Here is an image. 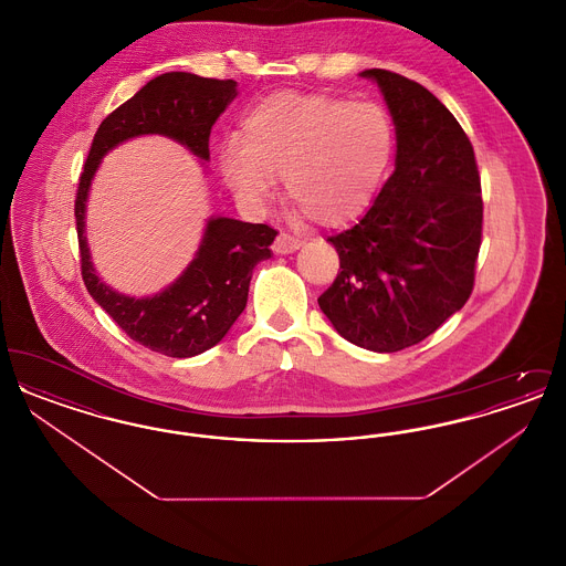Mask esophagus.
<instances>
[{
    "instance_id": "esophagus-1",
    "label": "esophagus",
    "mask_w": 566,
    "mask_h": 566,
    "mask_svg": "<svg viewBox=\"0 0 566 566\" xmlns=\"http://www.w3.org/2000/svg\"><path fill=\"white\" fill-rule=\"evenodd\" d=\"M298 248H301V240L295 238V235H291V233H286V231L277 233V238L273 242V250L277 254H289V252H295Z\"/></svg>"
}]
</instances>
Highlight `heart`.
Masks as SVG:
<instances>
[{
	"instance_id": "b5f03b06",
	"label": "heart",
	"mask_w": 566,
	"mask_h": 566,
	"mask_svg": "<svg viewBox=\"0 0 566 566\" xmlns=\"http://www.w3.org/2000/svg\"><path fill=\"white\" fill-rule=\"evenodd\" d=\"M397 150L390 112L371 99L284 91L243 116L240 139L220 146L224 182L263 206L284 174L289 199L323 224L363 214L381 189Z\"/></svg>"
}]
</instances>
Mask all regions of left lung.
Here are the masks:
<instances>
[{
	"label": "left lung",
	"instance_id": "obj_1",
	"mask_svg": "<svg viewBox=\"0 0 566 566\" xmlns=\"http://www.w3.org/2000/svg\"><path fill=\"white\" fill-rule=\"evenodd\" d=\"M374 78L397 127V167L354 227L331 235L335 282L318 305L354 346L420 344L473 293L484 201L473 146L429 88L388 70Z\"/></svg>",
	"mask_w": 566,
	"mask_h": 566
}]
</instances>
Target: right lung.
<instances>
[{
	"label": "right lung",
	"mask_w": 566,
	"mask_h": 566,
	"mask_svg": "<svg viewBox=\"0 0 566 566\" xmlns=\"http://www.w3.org/2000/svg\"><path fill=\"white\" fill-rule=\"evenodd\" d=\"M235 95V81L161 74L102 120L82 169L74 216L84 286L134 342L165 356L189 358L227 335L245 307L252 270L270 259L277 231L270 224L212 218L187 271L159 295L134 298L112 291L93 271L84 240L86 195L102 157L135 135L174 137L208 161L212 125Z\"/></svg>",
	"instance_id": "add662e5"
}]
</instances>
